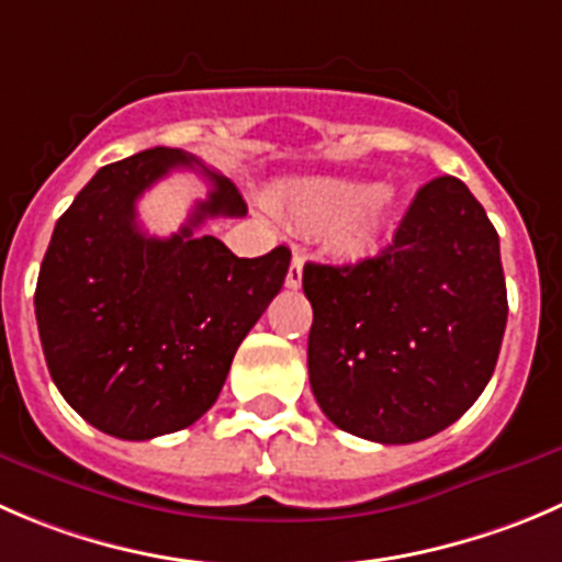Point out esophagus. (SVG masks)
Here are the masks:
<instances>
[{
    "instance_id": "1",
    "label": "esophagus",
    "mask_w": 562,
    "mask_h": 562,
    "mask_svg": "<svg viewBox=\"0 0 562 562\" xmlns=\"http://www.w3.org/2000/svg\"><path fill=\"white\" fill-rule=\"evenodd\" d=\"M302 269H304V255L293 252L291 269H288V277H285V285L288 288H299V285H302Z\"/></svg>"
}]
</instances>
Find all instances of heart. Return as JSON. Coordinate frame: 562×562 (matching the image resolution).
<instances>
[{"label": "heart", "instance_id": "1", "mask_svg": "<svg viewBox=\"0 0 562 562\" xmlns=\"http://www.w3.org/2000/svg\"><path fill=\"white\" fill-rule=\"evenodd\" d=\"M271 211L307 236H329L337 255L362 260L379 252L392 211V194L348 178H299L277 187Z\"/></svg>", "mask_w": 562, "mask_h": 562}]
</instances>
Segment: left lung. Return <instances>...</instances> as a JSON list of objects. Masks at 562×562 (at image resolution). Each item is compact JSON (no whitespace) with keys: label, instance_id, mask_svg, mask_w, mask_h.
Here are the masks:
<instances>
[{"label":"left lung","instance_id":"left-lung-1","mask_svg":"<svg viewBox=\"0 0 562 562\" xmlns=\"http://www.w3.org/2000/svg\"><path fill=\"white\" fill-rule=\"evenodd\" d=\"M310 386L340 431L408 445L486 390L508 321L499 236L467 183L419 187L381 255L307 263Z\"/></svg>","mask_w":562,"mask_h":562}]
</instances>
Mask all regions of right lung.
<instances>
[{"mask_svg":"<svg viewBox=\"0 0 562 562\" xmlns=\"http://www.w3.org/2000/svg\"><path fill=\"white\" fill-rule=\"evenodd\" d=\"M198 169L209 201L170 239L148 237L135 200L172 169ZM231 178L183 150L150 148L101 167L57 220L35 288L54 384L74 412L117 439L165 437L220 397L233 357L291 266V249L236 258L198 236L214 216H244Z\"/></svg>","mask_w":562,"mask_h":562,"instance_id":"add662e5","label":"right lung"}]
</instances>
